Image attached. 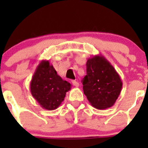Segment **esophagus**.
I'll list each match as a JSON object with an SVG mask.
<instances>
[{
    "mask_svg": "<svg viewBox=\"0 0 148 148\" xmlns=\"http://www.w3.org/2000/svg\"><path fill=\"white\" fill-rule=\"evenodd\" d=\"M72 83H73V85L76 87H78V86H79V83H78V82H76V81H72Z\"/></svg>",
    "mask_w": 148,
    "mask_h": 148,
    "instance_id": "34e87169",
    "label": "esophagus"
}]
</instances>
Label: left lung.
Wrapping results in <instances>:
<instances>
[{
  "label": "left lung",
  "mask_w": 148,
  "mask_h": 148,
  "mask_svg": "<svg viewBox=\"0 0 148 148\" xmlns=\"http://www.w3.org/2000/svg\"><path fill=\"white\" fill-rule=\"evenodd\" d=\"M87 75L82 81L84 93L98 110L114 105L122 88V82L113 65L101 55L88 58Z\"/></svg>",
  "instance_id": "8db88e82"
}]
</instances>
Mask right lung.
<instances>
[{
  "mask_svg": "<svg viewBox=\"0 0 148 148\" xmlns=\"http://www.w3.org/2000/svg\"><path fill=\"white\" fill-rule=\"evenodd\" d=\"M71 84L64 81L49 61L43 60L37 66L30 82V92L41 108L53 110L64 100Z\"/></svg>",
  "mask_w": 148,
  "mask_h": 148,
  "instance_id": "obj_1",
  "label": "right lung"
}]
</instances>
